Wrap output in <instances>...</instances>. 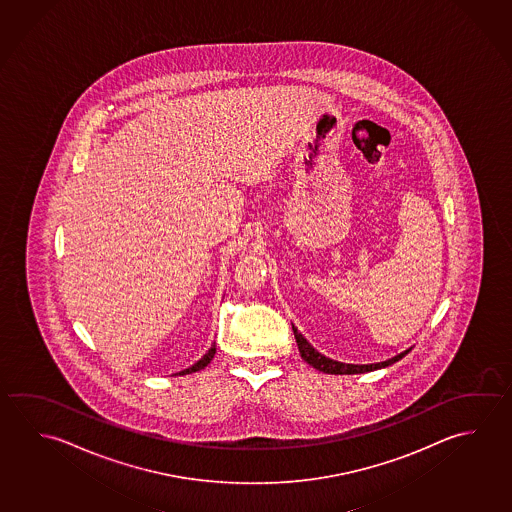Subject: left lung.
Masks as SVG:
<instances>
[{"label":"left lung","mask_w":512,"mask_h":512,"mask_svg":"<svg viewBox=\"0 0 512 512\" xmlns=\"http://www.w3.org/2000/svg\"><path fill=\"white\" fill-rule=\"evenodd\" d=\"M293 332H295L296 345H298L302 359L307 361L311 367L320 370V372H325V374H340L341 376V374H363V372H372V370H377V368H385L388 367V365H392V363L404 358V356L410 352V349L404 350V352L397 354L394 358L386 359V361H381V363L352 365V363H341V361H336V359L327 358V356L320 354V352L314 349L313 345L305 340L304 336L298 332L295 325H293Z\"/></svg>","instance_id":"left-lung-1"}]
</instances>
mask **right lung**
Returning a JSON list of instances; mask_svg holds the SVG:
<instances>
[{
  "mask_svg": "<svg viewBox=\"0 0 512 512\" xmlns=\"http://www.w3.org/2000/svg\"><path fill=\"white\" fill-rule=\"evenodd\" d=\"M214 354H216V345H212L210 347V350H208L207 354L203 356V358L199 359L198 363H194L192 367L185 368V370H181V372H178L180 376H185V374H192V372H198V370H201V368L207 367L208 363L212 361V358H214ZM178 374H174V376H178Z\"/></svg>",
  "mask_w": 512,
  "mask_h": 512,
  "instance_id": "1",
  "label": "right lung"
}]
</instances>
